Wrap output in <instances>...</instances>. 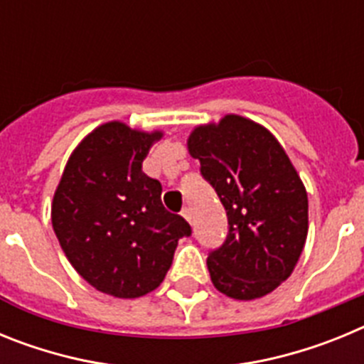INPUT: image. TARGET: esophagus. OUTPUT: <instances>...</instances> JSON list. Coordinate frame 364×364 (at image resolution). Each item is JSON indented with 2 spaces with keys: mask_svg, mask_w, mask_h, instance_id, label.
<instances>
[{
  "mask_svg": "<svg viewBox=\"0 0 364 364\" xmlns=\"http://www.w3.org/2000/svg\"><path fill=\"white\" fill-rule=\"evenodd\" d=\"M180 215H182V217H184L188 222H191V210H189L188 205H186V208H182Z\"/></svg>",
  "mask_w": 364,
  "mask_h": 364,
  "instance_id": "esophagus-1",
  "label": "esophagus"
}]
</instances>
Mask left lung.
I'll return each mask as SVG.
<instances>
[{
  "label": "left lung",
  "mask_w": 364,
  "mask_h": 364,
  "mask_svg": "<svg viewBox=\"0 0 364 364\" xmlns=\"http://www.w3.org/2000/svg\"><path fill=\"white\" fill-rule=\"evenodd\" d=\"M188 149L228 215L226 240L208 257L211 282L231 299L264 297L290 277L306 242L301 176L277 138L239 114L195 127Z\"/></svg>",
  "instance_id": "obj_1"
}]
</instances>
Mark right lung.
<instances>
[{
    "label": "right lung",
    "mask_w": 364,
    "mask_h": 364,
    "mask_svg": "<svg viewBox=\"0 0 364 364\" xmlns=\"http://www.w3.org/2000/svg\"><path fill=\"white\" fill-rule=\"evenodd\" d=\"M160 131L107 122L73 151L53 198V228L73 268L98 291L136 299L156 290L191 226L162 204L142 171Z\"/></svg>",
    "instance_id": "right-lung-1"
}]
</instances>
